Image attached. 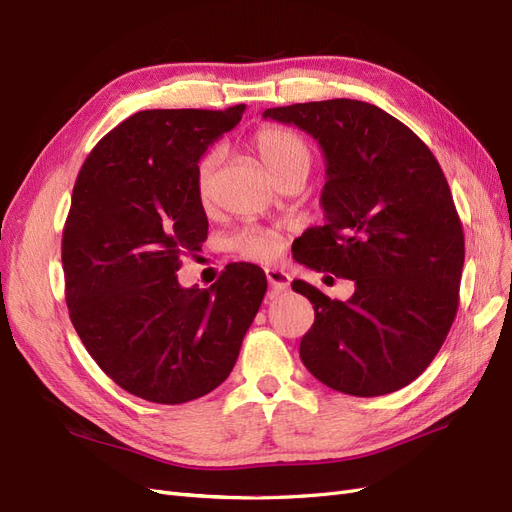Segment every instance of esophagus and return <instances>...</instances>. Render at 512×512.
Returning <instances> with one entry per match:
<instances>
[{"mask_svg": "<svg viewBox=\"0 0 512 512\" xmlns=\"http://www.w3.org/2000/svg\"><path fill=\"white\" fill-rule=\"evenodd\" d=\"M266 276H268V283H270L272 293H283L291 285V276L283 268H268Z\"/></svg>", "mask_w": 512, "mask_h": 512, "instance_id": "34e87169", "label": "esophagus"}]
</instances>
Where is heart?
<instances>
[{"label":"heart","instance_id":"heart-1","mask_svg":"<svg viewBox=\"0 0 512 512\" xmlns=\"http://www.w3.org/2000/svg\"><path fill=\"white\" fill-rule=\"evenodd\" d=\"M253 151L259 157V161L276 180L283 178L285 174L293 170H304L310 168V148L308 144L293 131L285 127H261L253 136ZM221 166V151L219 148H212L200 161H197L195 168V193L197 200L202 206H210L214 200V193H217V176ZM232 249L255 261H268L278 255L280 251V238L276 232L270 229H259L249 227L238 232L232 240H229Z\"/></svg>","mask_w":512,"mask_h":512}]
</instances>
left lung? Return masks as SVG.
<instances>
[{
	"label": "left lung",
	"mask_w": 512,
	"mask_h": 512,
	"mask_svg": "<svg viewBox=\"0 0 512 512\" xmlns=\"http://www.w3.org/2000/svg\"><path fill=\"white\" fill-rule=\"evenodd\" d=\"M263 119L300 127L325 155V225L293 242L295 261L355 283L340 302L293 280L315 308L304 366L357 398L406 387L449 334L466 255L436 157L404 123L357 100L268 108Z\"/></svg>",
	"instance_id": "1"
}]
</instances>
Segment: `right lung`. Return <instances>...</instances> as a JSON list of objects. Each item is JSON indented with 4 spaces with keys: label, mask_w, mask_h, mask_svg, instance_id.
Masks as SVG:
<instances>
[{
    "label": "right lung",
    "mask_w": 512,
    "mask_h": 512,
    "mask_svg": "<svg viewBox=\"0 0 512 512\" xmlns=\"http://www.w3.org/2000/svg\"><path fill=\"white\" fill-rule=\"evenodd\" d=\"M244 108L136 112L78 172L61 242L65 302L97 366L142 400L185 404L217 389L266 295L255 263H229L208 289L176 278L208 236L197 161Z\"/></svg>",
    "instance_id": "add662e5"
}]
</instances>
